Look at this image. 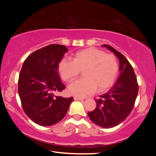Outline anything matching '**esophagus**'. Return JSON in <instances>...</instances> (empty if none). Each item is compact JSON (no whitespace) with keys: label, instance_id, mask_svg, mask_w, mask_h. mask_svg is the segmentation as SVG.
Returning <instances> with one entry per match:
<instances>
[{"label":"esophagus","instance_id":"34e87169","mask_svg":"<svg viewBox=\"0 0 156 156\" xmlns=\"http://www.w3.org/2000/svg\"><path fill=\"white\" fill-rule=\"evenodd\" d=\"M74 99L75 101H82L83 100V98H80V97H74Z\"/></svg>","mask_w":156,"mask_h":156}]
</instances>
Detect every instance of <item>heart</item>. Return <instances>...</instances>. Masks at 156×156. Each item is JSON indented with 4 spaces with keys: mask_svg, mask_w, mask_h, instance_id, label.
Here are the masks:
<instances>
[{
    "mask_svg": "<svg viewBox=\"0 0 156 156\" xmlns=\"http://www.w3.org/2000/svg\"><path fill=\"white\" fill-rule=\"evenodd\" d=\"M58 70L62 78L69 82L83 71V79L68 86L69 93L76 97H84L98 89L102 92L114 84L119 72V64L113 54L94 48L78 51L72 61L63 58L59 62Z\"/></svg>",
    "mask_w": 156,
    "mask_h": 156,
    "instance_id": "obj_1",
    "label": "heart"
}]
</instances>
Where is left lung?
<instances>
[{
    "label": "left lung",
    "mask_w": 156,
    "mask_h": 156,
    "mask_svg": "<svg viewBox=\"0 0 156 156\" xmlns=\"http://www.w3.org/2000/svg\"><path fill=\"white\" fill-rule=\"evenodd\" d=\"M102 46L113 52L119 59L120 75L107 93L96 99V108L88 115L94 124L102 128H111L121 123L131 113L139 87L133 67L127 58L110 45Z\"/></svg>",
    "instance_id": "1"
}]
</instances>
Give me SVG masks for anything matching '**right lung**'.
Masks as SVG:
<instances>
[{
  "label": "right lung",
  "mask_w": 156,
  "mask_h": 156,
  "mask_svg": "<svg viewBox=\"0 0 156 156\" xmlns=\"http://www.w3.org/2000/svg\"><path fill=\"white\" fill-rule=\"evenodd\" d=\"M68 49L51 44L32 53L20 72L18 92L22 107L29 118L41 126H51L64 117L73 97L54 95L65 88L58 64Z\"/></svg>",
  "instance_id": "obj_1"
}]
</instances>
